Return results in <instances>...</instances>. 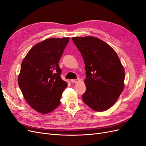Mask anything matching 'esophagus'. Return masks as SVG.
<instances>
[{
  "instance_id": "obj_1",
  "label": "esophagus",
  "mask_w": 146,
  "mask_h": 146,
  "mask_svg": "<svg viewBox=\"0 0 146 146\" xmlns=\"http://www.w3.org/2000/svg\"><path fill=\"white\" fill-rule=\"evenodd\" d=\"M79 78H77V79H72V80H70V82H71L72 83H77L79 82Z\"/></svg>"
}]
</instances>
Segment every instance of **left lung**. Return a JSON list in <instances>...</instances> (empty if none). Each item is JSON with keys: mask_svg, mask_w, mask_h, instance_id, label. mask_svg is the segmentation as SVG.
<instances>
[{"mask_svg": "<svg viewBox=\"0 0 146 146\" xmlns=\"http://www.w3.org/2000/svg\"><path fill=\"white\" fill-rule=\"evenodd\" d=\"M85 64L84 103L96 111H104L116 103L124 89L125 70L116 52L93 36L73 37Z\"/></svg>", "mask_w": 146, "mask_h": 146, "instance_id": "left-lung-1", "label": "left lung"}]
</instances>
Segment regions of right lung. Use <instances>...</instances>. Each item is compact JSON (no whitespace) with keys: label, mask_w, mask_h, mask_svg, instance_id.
I'll use <instances>...</instances> for the list:
<instances>
[{"label":"right lung","mask_w":146,"mask_h":146,"mask_svg":"<svg viewBox=\"0 0 146 146\" xmlns=\"http://www.w3.org/2000/svg\"><path fill=\"white\" fill-rule=\"evenodd\" d=\"M69 38H48L35 44L21 64L17 78L27 104L35 111L49 113L60 104L68 83L60 77L58 63Z\"/></svg>","instance_id":"add662e5"}]
</instances>
